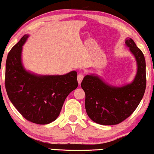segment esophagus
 <instances>
[{
	"label": "esophagus",
	"instance_id": "obj_1",
	"mask_svg": "<svg viewBox=\"0 0 154 154\" xmlns=\"http://www.w3.org/2000/svg\"><path fill=\"white\" fill-rule=\"evenodd\" d=\"M83 78H84V75H83V74L79 73V75H77V82H78L79 85L82 82V81Z\"/></svg>",
	"mask_w": 154,
	"mask_h": 154
}]
</instances>
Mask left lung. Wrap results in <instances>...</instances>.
Masks as SVG:
<instances>
[{
  "instance_id": "8db88e82",
  "label": "left lung",
  "mask_w": 154,
  "mask_h": 154,
  "mask_svg": "<svg viewBox=\"0 0 154 154\" xmlns=\"http://www.w3.org/2000/svg\"><path fill=\"white\" fill-rule=\"evenodd\" d=\"M125 44L137 62V74L131 82L120 87L113 86L100 76L89 74L81 83L85 92L87 114L97 124L115 125L121 123L135 111L144 94L146 85L144 55L131 38H126Z\"/></svg>"
}]
</instances>
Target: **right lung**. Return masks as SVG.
Wrapping results in <instances>:
<instances>
[{
	"mask_svg": "<svg viewBox=\"0 0 154 154\" xmlns=\"http://www.w3.org/2000/svg\"><path fill=\"white\" fill-rule=\"evenodd\" d=\"M25 35L8 54L5 89L9 100L23 117L48 124L60 115L65 99L78 86L76 71L63 75H41L28 71L22 63Z\"/></svg>",
	"mask_w": 154,
	"mask_h": 154,
	"instance_id": "1",
	"label": "right lung"
}]
</instances>
